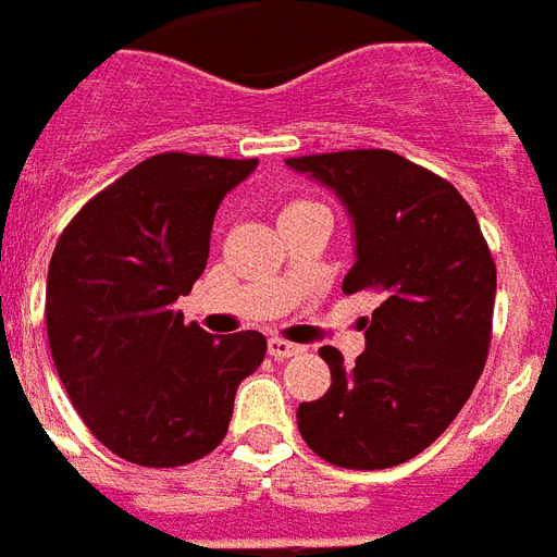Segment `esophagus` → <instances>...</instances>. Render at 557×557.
I'll list each match as a JSON object with an SVG mask.
<instances>
[{"instance_id": "obj_1", "label": "esophagus", "mask_w": 557, "mask_h": 557, "mask_svg": "<svg viewBox=\"0 0 557 557\" xmlns=\"http://www.w3.org/2000/svg\"><path fill=\"white\" fill-rule=\"evenodd\" d=\"M268 354H271L274 360H289V357L304 354V345H295V342L283 339V336H271V339H268Z\"/></svg>"}]
</instances>
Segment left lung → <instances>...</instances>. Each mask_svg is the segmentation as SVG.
I'll use <instances>...</instances> for the list:
<instances>
[{
    "label": "left lung",
    "instance_id": "left-lung-1",
    "mask_svg": "<svg viewBox=\"0 0 557 557\" xmlns=\"http://www.w3.org/2000/svg\"><path fill=\"white\" fill-rule=\"evenodd\" d=\"M331 185L354 218L345 295L374 292L351 369L331 345V389L298 407L307 446L342 469H389L425 451L475 389L493 336L496 262L455 185L393 150L286 159Z\"/></svg>",
    "mask_w": 557,
    "mask_h": 557
}]
</instances>
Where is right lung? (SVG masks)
<instances>
[{
	"label": "right lung",
	"mask_w": 557,
	"mask_h": 557,
	"mask_svg": "<svg viewBox=\"0 0 557 557\" xmlns=\"http://www.w3.org/2000/svg\"><path fill=\"white\" fill-rule=\"evenodd\" d=\"M257 159L159 152L73 215L49 259L52 362L102 446L171 469L215 451L238 383L265 360L259 331L209 336L183 321L209 259L218 203Z\"/></svg>",
	"instance_id": "1"
}]
</instances>
